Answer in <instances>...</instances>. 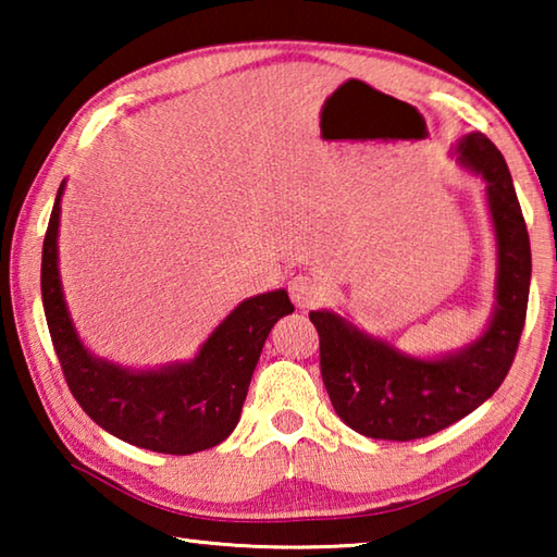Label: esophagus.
<instances>
[{
  "mask_svg": "<svg viewBox=\"0 0 557 557\" xmlns=\"http://www.w3.org/2000/svg\"><path fill=\"white\" fill-rule=\"evenodd\" d=\"M326 280L317 272H305V275L292 277L289 282V297L301 309H312L317 305H322L326 299Z\"/></svg>",
  "mask_w": 557,
  "mask_h": 557,
  "instance_id": "1",
  "label": "esophagus"
}]
</instances>
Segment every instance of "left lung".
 Returning <instances> with one entry per match:
<instances>
[{
  "instance_id": "obj_1",
  "label": "left lung",
  "mask_w": 557,
  "mask_h": 557,
  "mask_svg": "<svg viewBox=\"0 0 557 557\" xmlns=\"http://www.w3.org/2000/svg\"><path fill=\"white\" fill-rule=\"evenodd\" d=\"M461 162L486 178L498 240V287L492 324L461 354L418 361L366 336L332 312H312L322 379L338 418L373 440L408 442L455 425L492 398L521 344L531 240L506 159L482 132L459 143Z\"/></svg>"
}]
</instances>
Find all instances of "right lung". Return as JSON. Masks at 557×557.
I'll list each match as a JSON object with an SVG mask.
<instances>
[{
	"instance_id": "obj_1",
	"label": "right lung",
	"mask_w": 557,
	"mask_h": 557,
	"mask_svg": "<svg viewBox=\"0 0 557 557\" xmlns=\"http://www.w3.org/2000/svg\"><path fill=\"white\" fill-rule=\"evenodd\" d=\"M55 196L41 256V297L49 334L73 398L110 435L129 445L194 455L215 447L238 425L240 408L270 329L295 312L287 292L245 299L215 329L191 363L164 371L129 373L92 358L81 346L65 312L59 280V213Z\"/></svg>"
}]
</instances>
